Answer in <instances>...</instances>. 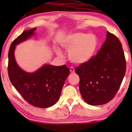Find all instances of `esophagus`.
Here are the masks:
<instances>
[{
  "label": "esophagus",
  "mask_w": 132,
  "mask_h": 132,
  "mask_svg": "<svg viewBox=\"0 0 132 132\" xmlns=\"http://www.w3.org/2000/svg\"><path fill=\"white\" fill-rule=\"evenodd\" d=\"M69 70H70L71 73H75V68H74L73 67H71L70 69H69Z\"/></svg>",
  "instance_id": "1"
}]
</instances>
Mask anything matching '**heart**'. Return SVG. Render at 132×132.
<instances>
[{
  "instance_id": "heart-1",
  "label": "heart",
  "mask_w": 132,
  "mask_h": 132,
  "mask_svg": "<svg viewBox=\"0 0 132 132\" xmlns=\"http://www.w3.org/2000/svg\"><path fill=\"white\" fill-rule=\"evenodd\" d=\"M61 46L69 51V60L76 64H83L92 57L97 46V39L94 35L78 32L66 36L61 42ZM59 56H63L61 51L57 50Z\"/></svg>"
}]
</instances>
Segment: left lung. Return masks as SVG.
Masks as SVG:
<instances>
[{"label": "left lung", "mask_w": 132, "mask_h": 132, "mask_svg": "<svg viewBox=\"0 0 132 132\" xmlns=\"http://www.w3.org/2000/svg\"><path fill=\"white\" fill-rule=\"evenodd\" d=\"M79 76V90L86 103L105 104L114 97L126 71V60L121 42L107 32L105 42L96 55L75 69Z\"/></svg>", "instance_id": "obj_1"}]
</instances>
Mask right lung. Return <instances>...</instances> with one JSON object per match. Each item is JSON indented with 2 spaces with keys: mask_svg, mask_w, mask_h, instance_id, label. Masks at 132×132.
Listing matches in <instances>:
<instances>
[{
  "mask_svg": "<svg viewBox=\"0 0 132 132\" xmlns=\"http://www.w3.org/2000/svg\"><path fill=\"white\" fill-rule=\"evenodd\" d=\"M36 29L33 28L23 31L12 43L8 54V75L12 85L27 102L35 107L47 108L57 101L70 72L66 65L46 64L33 73L19 68L15 60V46L33 35Z\"/></svg>",
  "mask_w": 132,
  "mask_h": 132,
  "instance_id": "obj_1",
  "label": "right lung"
}]
</instances>
